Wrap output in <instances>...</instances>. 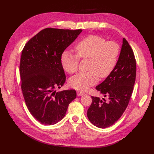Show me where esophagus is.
I'll return each mask as SVG.
<instances>
[{
    "label": "esophagus",
    "instance_id": "esophagus-1",
    "mask_svg": "<svg viewBox=\"0 0 154 154\" xmlns=\"http://www.w3.org/2000/svg\"><path fill=\"white\" fill-rule=\"evenodd\" d=\"M84 94V92H81V91H78L77 92L78 96H81V95H83Z\"/></svg>",
    "mask_w": 154,
    "mask_h": 154
}]
</instances>
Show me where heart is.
Instances as JSON below:
<instances>
[{
	"label": "heart",
	"mask_w": 154,
	"mask_h": 154,
	"mask_svg": "<svg viewBox=\"0 0 154 154\" xmlns=\"http://www.w3.org/2000/svg\"><path fill=\"white\" fill-rule=\"evenodd\" d=\"M77 55L69 51L63 52L61 64L69 74L78 70L79 58L89 59L88 69L71 77L69 84L75 89L86 91L90 86L97 82L99 77H107L114 69L120 55L119 45L114 41H107L99 35H90L82 39L76 45Z\"/></svg>",
	"instance_id": "heart-1"
}]
</instances>
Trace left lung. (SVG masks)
I'll return each instance as SVG.
<instances>
[{
  "label": "left lung",
  "mask_w": 154,
  "mask_h": 154,
  "mask_svg": "<svg viewBox=\"0 0 154 154\" xmlns=\"http://www.w3.org/2000/svg\"><path fill=\"white\" fill-rule=\"evenodd\" d=\"M136 77V61L127 40L123 44L116 66L111 74L95 88L104 98L92 96L87 117L95 126L104 128L115 124L125 110L134 90Z\"/></svg>",
  "instance_id": "8db88e82"
}]
</instances>
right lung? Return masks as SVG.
<instances>
[{
	"instance_id": "right-lung-1",
	"label": "right lung",
	"mask_w": 154,
	"mask_h": 154,
	"mask_svg": "<svg viewBox=\"0 0 154 154\" xmlns=\"http://www.w3.org/2000/svg\"><path fill=\"white\" fill-rule=\"evenodd\" d=\"M82 30L47 28L24 46L20 62L21 88L32 116L42 124L54 125L76 98L75 90L56 92L66 82L61 56Z\"/></svg>"
}]
</instances>
